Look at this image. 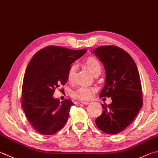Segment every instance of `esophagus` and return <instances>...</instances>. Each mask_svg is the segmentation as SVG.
<instances>
[{"instance_id":"34e87169","label":"esophagus","mask_w":158,"mask_h":158,"mask_svg":"<svg viewBox=\"0 0 158 158\" xmlns=\"http://www.w3.org/2000/svg\"><path fill=\"white\" fill-rule=\"evenodd\" d=\"M81 103L83 104H91V102L90 101H81Z\"/></svg>"}]
</instances>
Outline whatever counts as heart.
<instances>
[{
    "label": "heart",
    "instance_id": "heart-1",
    "mask_svg": "<svg viewBox=\"0 0 158 158\" xmlns=\"http://www.w3.org/2000/svg\"><path fill=\"white\" fill-rule=\"evenodd\" d=\"M84 64L88 68V69L90 70L92 74H94L98 73V72H101L102 70V65L100 64L99 61L95 57L93 56H88L84 60ZM77 67L76 65H72L70 68H69L68 72V80L70 82L73 81L75 77ZM94 93V88L92 87H88V86H80L78 88H77L75 90H74L72 94L74 97V98L81 99V100H87L90 99L93 97V94Z\"/></svg>",
    "mask_w": 158,
    "mask_h": 158
}]
</instances>
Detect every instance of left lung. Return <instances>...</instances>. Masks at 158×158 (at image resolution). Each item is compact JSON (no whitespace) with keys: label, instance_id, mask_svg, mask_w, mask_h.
Masks as SVG:
<instances>
[{"label":"left lung","instance_id":"1","mask_svg":"<svg viewBox=\"0 0 158 158\" xmlns=\"http://www.w3.org/2000/svg\"><path fill=\"white\" fill-rule=\"evenodd\" d=\"M106 70L105 85L101 97H111L110 104H102L97 127L108 134H117L130 125L143 105L138 70L130 54L115 45L100 46L93 50Z\"/></svg>","mask_w":158,"mask_h":158}]
</instances>
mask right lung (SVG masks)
Segmentation results:
<instances>
[{
  "mask_svg": "<svg viewBox=\"0 0 158 158\" xmlns=\"http://www.w3.org/2000/svg\"><path fill=\"white\" fill-rule=\"evenodd\" d=\"M86 51L49 45L31 59L23 81L21 101L26 118L39 133L53 135L66 123L74 103L70 99L60 103L52 94L56 88L66 84L72 64Z\"/></svg>",
  "mask_w": 158,
  "mask_h": 158,
  "instance_id": "obj_1",
  "label": "right lung"
}]
</instances>
